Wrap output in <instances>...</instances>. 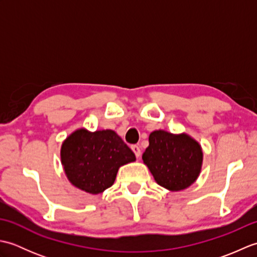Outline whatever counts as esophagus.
<instances>
[{
  "mask_svg": "<svg viewBox=\"0 0 257 257\" xmlns=\"http://www.w3.org/2000/svg\"><path fill=\"white\" fill-rule=\"evenodd\" d=\"M132 149H133V151H134V154L136 155V157L139 158V157L141 156V150H140V148H139V147H138L137 145L133 146V147H132Z\"/></svg>",
  "mask_w": 257,
  "mask_h": 257,
  "instance_id": "34e87169",
  "label": "esophagus"
}]
</instances>
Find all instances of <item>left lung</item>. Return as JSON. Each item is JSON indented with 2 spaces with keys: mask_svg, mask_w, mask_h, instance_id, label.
<instances>
[{
  "mask_svg": "<svg viewBox=\"0 0 257 257\" xmlns=\"http://www.w3.org/2000/svg\"><path fill=\"white\" fill-rule=\"evenodd\" d=\"M143 160L158 184L169 191H181L198 179L203 152L198 141L187 134L155 130Z\"/></svg>",
  "mask_w": 257,
  "mask_h": 257,
  "instance_id": "1",
  "label": "left lung"
}]
</instances>
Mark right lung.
<instances>
[{"instance_id": "1", "label": "right lung", "mask_w": 257, "mask_h": 257, "mask_svg": "<svg viewBox=\"0 0 257 257\" xmlns=\"http://www.w3.org/2000/svg\"><path fill=\"white\" fill-rule=\"evenodd\" d=\"M61 160L74 187L98 194L111 187L119 168L136 161V156L113 130L80 128L64 140Z\"/></svg>"}]
</instances>
